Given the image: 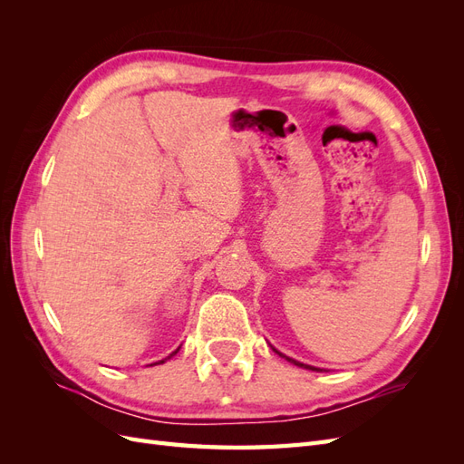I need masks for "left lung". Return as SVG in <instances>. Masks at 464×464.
I'll use <instances>...</instances> for the list:
<instances>
[{"mask_svg": "<svg viewBox=\"0 0 464 464\" xmlns=\"http://www.w3.org/2000/svg\"><path fill=\"white\" fill-rule=\"evenodd\" d=\"M273 350H275V353H276L278 356H283V358H286L288 362H292V363H294V366H300V368H304V370H312V372H321L319 368H314V366H307V363H302V362H296V360H292V358H288V356H285V354H280L276 348H273Z\"/></svg>", "mask_w": 464, "mask_h": 464, "instance_id": "left-lung-1", "label": "left lung"}]
</instances>
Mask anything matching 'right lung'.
Instances as JSON below:
<instances>
[{
  "label": "right lung",
  "instance_id": "right-lung-1",
  "mask_svg": "<svg viewBox=\"0 0 464 464\" xmlns=\"http://www.w3.org/2000/svg\"><path fill=\"white\" fill-rule=\"evenodd\" d=\"M178 350H179V348H178ZM178 350H174V353H172L170 356H168V358H162V360H159V362H154V363H150V366H157V363H164L166 360H170V358H172V356H174V354L178 353Z\"/></svg>",
  "mask_w": 464,
  "mask_h": 464
}]
</instances>
